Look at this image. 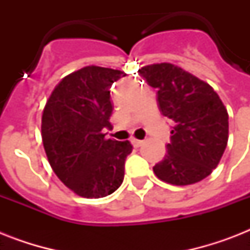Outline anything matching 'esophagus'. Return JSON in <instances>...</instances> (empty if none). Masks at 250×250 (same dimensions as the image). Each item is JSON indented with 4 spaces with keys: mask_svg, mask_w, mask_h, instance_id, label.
Listing matches in <instances>:
<instances>
[{
    "mask_svg": "<svg viewBox=\"0 0 250 250\" xmlns=\"http://www.w3.org/2000/svg\"><path fill=\"white\" fill-rule=\"evenodd\" d=\"M131 143H132V145L135 146V148H139V146H141V144H143V140H137V139H132L131 140Z\"/></svg>",
    "mask_w": 250,
    "mask_h": 250,
    "instance_id": "obj_1",
    "label": "esophagus"
}]
</instances>
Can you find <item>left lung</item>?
Listing matches in <instances>:
<instances>
[{"mask_svg": "<svg viewBox=\"0 0 250 250\" xmlns=\"http://www.w3.org/2000/svg\"><path fill=\"white\" fill-rule=\"evenodd\" d=\"M139 74L157 89L161 114L172 122L167 154L153 167L166 183L188 186L211 174L229 140V114L215 90L171 63L145 66Z\"/></svg>", "mask_w": 250, "mask_h": 250, "instance_id": "1", "label": "left lung"}]
</instances>
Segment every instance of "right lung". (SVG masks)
<instances>
[{"label":"right lung","instance_id":"1","mask_svg":"<svg viewBox=\"0 0 250 250\" xmlns=\"http://www.w3.org/2000/svg\"><path fill=\"white\" fill-rule=\"evenodd\" d=\"M125 74L88 66L60 82L41 119L42 144L61 182L86 198L109 196L121 187L129 141L105 139L111 128L110 88Z\"/></svg>","mask_w":250,"mask_h":250}]
</instances>
